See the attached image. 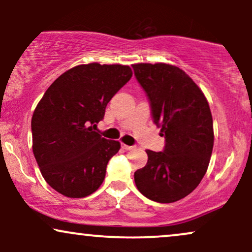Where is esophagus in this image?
Returning a JSON list of instances; mask_svg holds the SVG:
<instances>
[{"mask_svg": "<svg viewBox=\"0 0 252 252\" xmlns=\"http://www.w3.org/2000/svg\"><path fill=\"white\" fill-rule=\"evenodd\" d=\"M123 148L124 149H126V150H132V149H134L135 148V147L134 146H126V144H123Z\"/></svg>", "mask_w": 252, "mask_h": 252, "instance_id": "1", "label": "esophagus"}]
</instances>
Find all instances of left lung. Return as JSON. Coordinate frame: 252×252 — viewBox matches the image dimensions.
Returning <instances> with one entry per match:
<instances>
[{
	"instance_id": "left-lung-1",
	"label": "left lung",
	"mask_w": 252,
	"mask_h": 252,
	"mask_svg": "<svg viewBox=\"0 0 252 252\" xmlns=\"http://www.w3.org/2000/svg\"><path fill=\"white\" fill-rule=\"evenodd\" d=\"M132 68L166 138L163 152L146 150L148 162L135 172L136 187L153 201H178L196 189L209 167L215 141L209 102L192 78L174 65L141 63Z\"/></svg>"
}]
</instances>
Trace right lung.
I'll return each instance as SVG.
<instances>
[{
	"label": "right lung",
	"mask_w": 252,
	"mask_h": 252,
	"mask_svg": "<svg viewBox=\"0 0 252 252\" xmlns=\"http://www.w3.org/2000/svg\"><path fill=\"white\" fill-rule=\"evenodd\" d=\"M129 66L78 65L58 77L32 117L33 154L46 182L68 198L99 189L106 164L121 148L94 131L115 94L129 82Z\"/></svg>",
	"instance_id": "add662e5"
}]
</instances>
